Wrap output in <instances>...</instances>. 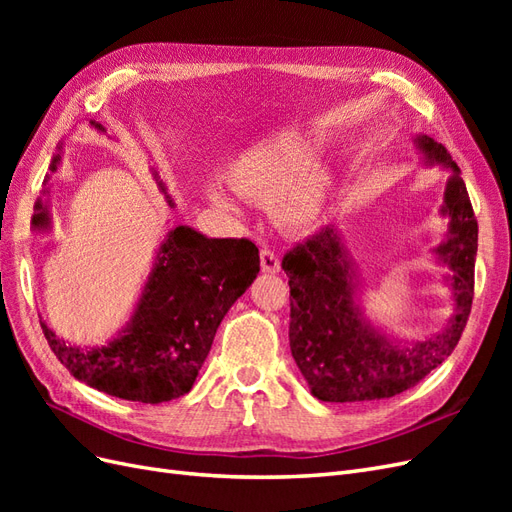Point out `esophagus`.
Masks as SVG:
<instances>
[{
	"instance_id": "esophagus-1",
	"label": "esophagus",
	"mask_w": 512,
	"mask_h": 512,
	"mask_svg": "<svg viewBox=\"0 0 512 512\" xmlns=\"http://www.w3.org/2000/svg\"><path fill=\"white\" fill-rule=\"evenodd\" d=\"M260 267L265 273H277L280 271V256L275 254L271 247H262L260 250Z\"/></svg>"
}]
</instances>
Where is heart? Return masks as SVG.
<instances>
[{"label":"heart","mask_w":512,"mask_h":512,"mask_svg":"<svg viewBox=\"0 0 512 512\" xmlns=\"http://www.w3.org/2000/svg\"><path fill=\"white\" fill-rule=\"evenodd\" d=\"M316 145L303 132H280L232 162L226 179L241 196L271 207L275 222L288 232H307L322 220L331 177L314 162ZM213 207L232 213L235 203L222 188L207 190Z\"/></svg>","instance_id":"heart-1"}]
</instances>
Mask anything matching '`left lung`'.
I'll use <instances>...</instances> for the list:
<instances>
[{
    "instance_id": "1",
    "label": "left lung",
    "mask_w": 512,
    "mask_h": 512,
    "mask_svg": "<svg viewBox=\"0 0 512 512\" xmlns=\"http://www.w3.org/2000/svg\"><path fill=\"white\" fill-rule=\"evenodd\" d=\"M427 160L453 170L444 192L451 239L438 247L453 269L455 316L425 342L397 346L359 316L354 271L337 230L324 226L282 260L290 284V350L309 389L320 401H376L404 393L451 356L466 329L474 299L478 224L459 166L444 145L418 136Z\"/></svg>"
}]
</instances>
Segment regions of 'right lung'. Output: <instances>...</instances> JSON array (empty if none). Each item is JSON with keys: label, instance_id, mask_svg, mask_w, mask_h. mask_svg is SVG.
I'll return each mask as SVG.
<instances>
[{"label": "right lung", "instance_id": "1", "mask_svg": "<svg viewBox=\"0 0 512 512\" xmlns=\"http://www.w3.org/2000/svg\"><path fill=\"white\" fill-rule=\"evenodd\" d=\"M91 126L104 130L96 121ZM57 164L59 156L51 170ZM46 224L49 215L38 203L34 226ZM258 271V247L250 239H207L188 226H177L160 245L123 335L108 346L81 350L59 339L44 322L42 333L61 365L91 389L141 404H162L190 393L222 318Z\"/></svg>", "mask_w": 512, "mask_h": 512}]
</instances>
